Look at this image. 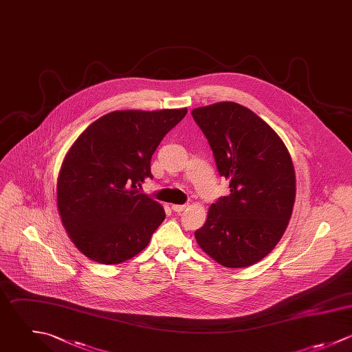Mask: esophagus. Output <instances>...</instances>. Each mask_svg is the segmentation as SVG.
Instances as JSON below:
<instances>
[{
  "label": "esophagus",
  "instance_id": "1",
  "mask_svg": "<svg viewBox=\"0 0 352 352\" xmlns=\"http://www.w3.org/2000/svg\"><path fill=\"white\" fill-rule=\"evenodd\" d=\"M171 208L174 212H182L184 210L188 208V204H173Z\"/></svg>",
  "mask_w": 352,
  "mask_h": 352
}]
</instances>
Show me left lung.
<instances>
[{
    "label": "left lung",
    "instance_id": "8db88e82",
    "mask_svg": "<svg viewBox=\"0 0 352 352\" xmlns=\"http://www.w3.org/2000/svg\"><path fill=\"white\" fill-rule=\"evenodd\" d=\"M192 116L230 188L211 204L195 237L225 267L255 265L277 245L292 215L296 181L289 152L263 119L237 102L195 108Z\"/></svg>",
    "mask_w": 352,
    "mask_h": 352
}]
</instances>
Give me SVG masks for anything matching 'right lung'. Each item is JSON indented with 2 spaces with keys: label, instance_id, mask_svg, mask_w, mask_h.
I'll list each match as a JSON object with an SVG mask.
<instances>
[{
  "label": "right lung",
  "instance_id": "obj_1",
  "mask_svg": "<svg viewBox=\"0 0 352 352\" xmlns=\"http://www.w3.org/2000/svg\"><path fill=\"white\" fill-rule=\"evenodd\" d=\"M186 112L115 111L76 138L60 168L57 207L83 255L116 265L149 244L166 212L140 188L152 179L151 159L160 141Z\"/></svg>",
  "mask_w": 352,
  "mask_h": 352
}]
</instances>
